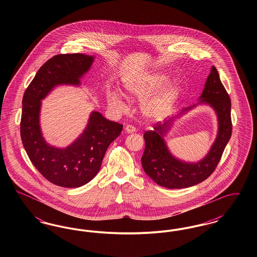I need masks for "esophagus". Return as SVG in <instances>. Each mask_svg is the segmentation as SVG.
Segmentation results:
<instances>
[{
    "mask_svg": "<svg viewBox=\"0 0 257 257\" xmlns=\"http://www.w3.org/2000/svg\"><path fill=\"white\" fill-rule=\"evenodd\" d=\"M125 132L128 133V134H132V133L136 132V128H135L133 125H127L125 127Z\"/></svg>",
    "mask_w": 257,
    "mask_h": 257,
    "instance_id": "esophagus-1",
    "label": "esophagus"
}]
</instances>
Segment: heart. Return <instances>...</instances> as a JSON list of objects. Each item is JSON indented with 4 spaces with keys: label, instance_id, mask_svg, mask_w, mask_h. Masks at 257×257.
<instances>
[{
    "label": "heart",
    "instance_id": "b5f03b06",
    "mask_svg": "<svg viewBox=\"0 0 257 257\" xmlns=\"http://www.w3.org/2000/svg\"><path fill=\"white\" fill-rule=\"evenodd\" d=\"M169 80L168 74L161 71H152L149 73L138 75L128 78L125 81V89L130 96L142 98L159 89ZM181 92V83L179 80H173L167 84L159 91L150 97L145 99L142 103L143 114L154 120L166 117L172 110L175 102ZM109 103L116 108H122V98L116 91L109 95Z\"/></svg>",
    "mask_w": 257,
    "mask_h": 257
}]
</instances>
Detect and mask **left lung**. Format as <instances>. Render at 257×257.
<instances>
[{"label":"left lung","mask_w":257,"mask_h":257,"mask_svg":"<svg viewBox=\"0 0 257 257\" xmlns=\"http://www.w3.org/2000/svg\"><path fill=\"white\" fill-rule=\"evenodd\" d=\"M199 99V104H207L215 110L219 122L217 138L203 159L196 163H187L175 158L170 152L164 136L171 129L176 117H172L164 124L156 123L153 131H147L144 134L146 142L142 157L144 171L155 183L162 187L182 189L204 181L217 168L223 150L229 142L232 132L231 102L215 66L211 68ZM194 107L196 105L185 108L179 115Z\"/></svg>","instance_id":"8db88e82"}]
</instances>
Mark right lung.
Instances as JSON below:
<instances>
[{"instance_id": "right-lung-1", "label": "right lung", "mask_w": 257, "mask_h": 257, "mask_svg": "<svg viewBox=\"0 0 257 257\" xmlns=\"http://www.w3.org/2000/svg\"><path fill=\"white\" fill-rule=\"evenodd\" d=\"M94 57L84 54L54 56L37 71L25 91L20 134L33 165L48 181L64 188H78L92 180L105 153L122 131L123 125L92 111L84 132L65 148L52 147L44 140L39 124L41 100L61 85L80 86Z\"/></svg>"}]
</instances>
